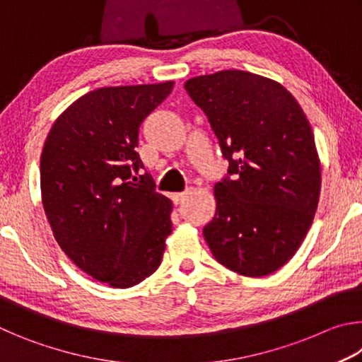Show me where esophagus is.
<instances>
[{
  "instance_id": "34e87169",
  "label": "esophagus",
  "mask_w": 362,
  "mask_h": 362,
  "mask_svg": "<svg viewBox=\"0 0 362 362\" xmlns=\"http://www.w3.org/2000/svg\"><path fill=\"white\" fill-rule=\"evenodd\" d=\"M187 196H188V192H182V193H174L173 194V201L175 204H180V203H183V201L187 199Z\"/></svg>"
}]
</instances>
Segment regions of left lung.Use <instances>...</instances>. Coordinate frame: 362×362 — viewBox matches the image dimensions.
<instances>
[{"instance_id":"obj_1","label":"left lung","mask_w":362,"mask_h":362,"mask_svg":"<svg viewBox=\"0 0 362 362\" xmlns=\"http://www.w3.org/2000/svg\"><path fill=\"white\" fill-rule=\"evenodd\" d=\"M228 161L214 187L216 216L204 238L218 263L260 278L289 262L320 201L321 163L302 107L284 86L243 70L188 79Z\"/></svg>"}]
</instances>
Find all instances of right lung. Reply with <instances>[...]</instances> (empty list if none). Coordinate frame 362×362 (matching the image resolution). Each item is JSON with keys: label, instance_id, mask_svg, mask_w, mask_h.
Masks as SVG:
<instances>
[{"label": "right lung", "instance_id": "1", "mask_svg": "<svg viewBox=\"0 0 362 362\" xmlns=\"http://www.w3.org/2000/svg\"><path fill=\"white\" fill-rule=\"evenodd\" d=\"M174 81L100 88L59 116L41 153V199L54 238L86 274L116 289L148 278L173 231V203L136 151L142 121Z\"/></svg>", "mask_w": 362, "mask_h": 362}]
</instances>
